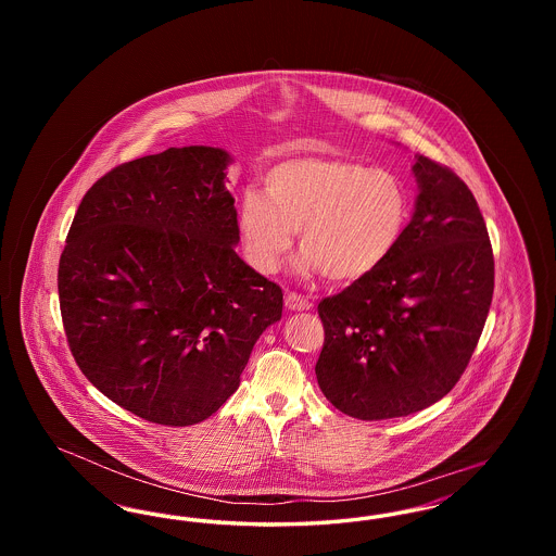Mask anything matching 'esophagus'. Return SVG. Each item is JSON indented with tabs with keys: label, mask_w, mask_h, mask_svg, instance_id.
Wrapping results in <instances>:
<instances>
[{
	"label": "esophagus",
	"mask_w": 556,
	"mask_h": 556,
	"mask_svg": "<svg viewBox=\"0 0 556 556\" xmlns=\"http://www.w3.org/2000/svg\"><path fill=\"white\" fill-rule=\"evenodd\" d=\"M286 306L290 308V311H311L313 308V300H308L306 295H300V293H295V291H290L288 295H286Z\"/></svg>",
	"instance_id": "1"
}]
</instances>
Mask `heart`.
<instances>
[{
	"instance_id": "obj_1",
	"label": "heart",
	"mask_w": 556,
	"mask_h": 556,
	"mask_svg": "<svg viewBox=\"0 0 556 556\" xmlns=\"http://www.w3.org/2000/svg\"><path fill=\"white\" fill-rule=\"evenodd\" d=\"M408 193L394 173L344 159H293L273 166L265 195L239 198V243L248 265L270 275L288 256L293 233L302 273L333 283L372 275L396 252L408 223Z\"/></svg>"
}]
</instances>
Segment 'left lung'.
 I'll use <instances>...</instances> for the list:
<instances>
[{
    "label": "left lung",
    "mask_w": 556,
    "mask_h": 556,
    "mask_svg": "<svg viewBox=\"0 0 556 556\" xmlns=\"http://www.w3.org/2000/svg\"><path fill=\"white\" fill-rule=\"evenodd\" d=\"M419 195L396 252L318 304V388L363 421L442 400L467 369L494 293V254L465 181L415 156Z\"/></svg>",
    "instance_id": "left-lung-1"
}]
</instances>
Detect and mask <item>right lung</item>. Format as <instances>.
<instances>
[{"mask_svg":"<svg viewBox=\"0 0 556 556\" xmlns=\"http://www.w3.org/2000/svg\"><path fill=\"white\" fill-rule=\"evenodd\" d=\"M220 148L125 162L80 200L58 268L60 313L83 375L152 424L186 427L239 388L283 291L236 252Z\"/></svg>","mask_w":556,"mask_h":556,"instance_id":"add662e5","label":"right lung"}]
</instances>
